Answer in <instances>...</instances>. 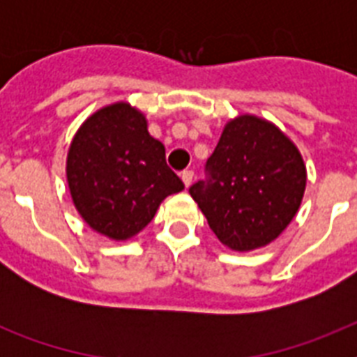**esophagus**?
Instances as JSON below:
<instances>
[{
	"mask_svg": "<svg viewBox=\"0 0 357 357\" xmlns=\"http://www.w3.org/2000/svg\"><path fill=\"white\" fill-rule=\"evenodd\" d=\"M192 176H195L192 170H183V172H181V179H183L185 187H189V185L192 183Z\"/></svg>",
	"mask_w": 357,
	"mask_h": 357,
	"instance_id": "obj_1",
	"label": "esophagus"
}]
</instances>
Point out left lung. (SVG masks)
Returning a JSON list of instances; mask_svg holds the SVG:
<instances>
[{
  "label": "left lung",
  "mask_w": 357,
  "mask_h": 357,
  "mask_svg": "<svg viewBox=\"0 0 357 357\" xmlns=\"http://www.w3.org/2000/svg\"><path fill=\"white\" fill-rule=\"evenodd\" d=\"M304 190L305 167L296 146L271 122L244 114L224 128L206 162V179L189 192L218 241L248 252L287 228Z\"/></svg>",
  "instance_id": "left-lung-1"
}]
</instances>
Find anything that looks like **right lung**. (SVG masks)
Returning a JSON list of instances; mask_svg holds the SVG:
<instances>
[{
	"mask_svg": "<svg viewBox=\"0 0 357 357\" xmlns=\"http://www.w3.org/2000/svg\"><path fill=\"white\" fill-rule=\"evenodd\" d=\"M66 176L81 217L114 241L139 234L159 204L185 187L168 168L165 146L148 133L142 113L128 103L109 105L81 126Z\"/></svg>",
	"mask_w": 357,
	"mask_h": 357,
	"instance_id": "right-lung-1",
	"label": "right lung"
}]
</instances>
